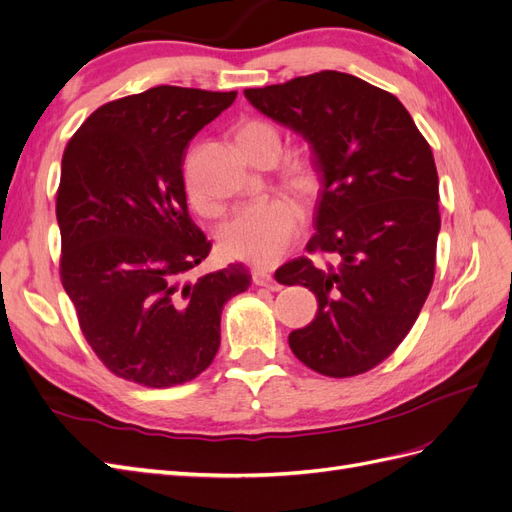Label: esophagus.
Returning <instances> with one entry per match:
<instances>
[{
	"label": "esophagus",
	"mask_w": 512,
	"mask_h": 512,
	"mask_svg": "<svg viewBox=\"0 0 512 512\" xmlns=\"http://www.w3.org/2000/svg\"><path fill=\"white\" fill-rule=\"evenodd\" d=\"M252 280H254L256 286H265V288H269V290H280V288H282L280 284H277V282L273 280V275H271L267 269H256V271L252 273Z\"/></svg>",
	"instance_id": "34e87169"
}]
</instances>
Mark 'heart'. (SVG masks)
Masks as SVG:
<instances>
[{
    "label": "heart",
    "instance_id": "b5f03b06",
    "mask_svg": "<svg viewBox=\"0 0 512 512\" xmlns=\"http://www.w3.org/2000/svg\"><path fill=\"white\" fill-rule=\"evenodd\" d=\"M262 134H275L267 123H245L237 132L239 147L247 145ZM292 185L301 192L312 190L314 175L307 166L292 170ZM190 196L198 200V192L190 181ZM301 209L288 196H271L239 207L222 228V247L232 258L250 260L256 265H273L280 260L288 247L297 241L301 232Z\"/></svg>",
    "mask_w": 512,
    "mask_h": 512
}]
</instances>
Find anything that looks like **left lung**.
I'll list each match as a JSON object with an SVG mask.
<instances>
[{
  "label": "left lung",
  "instance_id": "8db88e82",
  "mask_svg": "<svg viewBox=\"0 0 512 512\" xmlns=\"http://www.w3.org/2000/svg\"><path fill=\"white\" fill-rule=\"evenodd\" d=\"M258 113L303 136L320 177L309 252L275 271L318 299L316 318L288 335L294 356L318 374L348 378L384 361L427 299L440 232L438 170L423 134L393 94L324 70L245 89Z\"/></svg>",
  "mask_w": 512,
  "mask_h": 512
}]
</instances>
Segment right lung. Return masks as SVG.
<instances>
[{
    "mask_svg": "<svg viewBox=\"0 0 512 512\" xmlns=\"http://www.w3.org/2000/svg\"><path fill=\"white\" fill-rule=\"evenodd\" d=\"M237 91L151 87L100 106L64 151L57 192L61 284L115 376L166 389L205 371L241 262L190 275L211 243L188 215L183 156Z\"/></svg>",
    "mask_w": 512,
    "mask_h": 512,
    "instance_id": "1",
    "label": "right lung"
}]
</instances>
